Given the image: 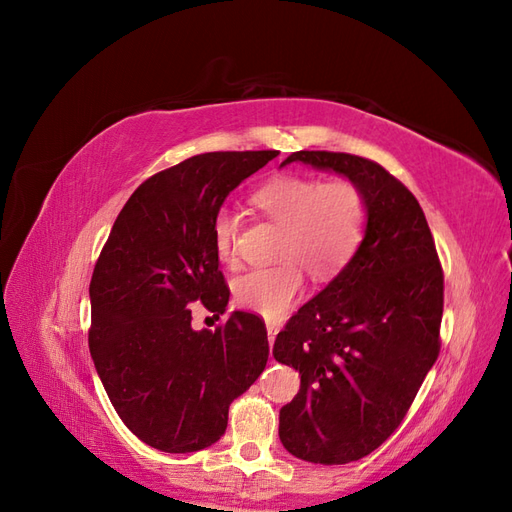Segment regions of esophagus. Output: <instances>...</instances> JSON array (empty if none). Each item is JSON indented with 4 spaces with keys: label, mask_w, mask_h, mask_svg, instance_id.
Listing matches in <instances>:
<instances>
[{
    "label": "esophagus",
    "mask_w": 512,
    "mask_h": 512,
    "mask_svg": "<svg viewBox=\"0 0 512 512\" xmlns=\"http://www.w3.org/2000/svg\"><path fill=\"white\" fill-rule=\"evenodd\" d=\"M267 333H269V344H273L275 342V335L280 333V322L267 320Z\"/></svg>",
    "instance_id": "1"
}]
</instances>
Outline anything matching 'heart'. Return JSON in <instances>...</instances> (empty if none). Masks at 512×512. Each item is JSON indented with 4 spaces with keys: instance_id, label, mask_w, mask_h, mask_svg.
<instances>
[{
    "instance_id": "heart-1",
    "label": "heart",
    "mask_w": 512,
    "mask_h": 512,
    "mask_svg": "<svg viewBox=\"0 0 512 512\" xmlns=\"http://www.w3.org/2000/svg\"><path fill=\"white\" fill-rule=\"evenodd\" d=\"M252 205L282 226L275 252L282 262L239 275L232 292L241 307L267 318L282 316L301 297L303 271L316 282H329L342 273L359 252L369 224L367 196L350 179L277 175L252 194ZM239 226V215L228 207L213 215L215 254L228 265L237 260Z\"/></svg>"
}]
</instances>
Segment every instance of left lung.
Masks as SVG:
<instances>
[{
    "mask_svg": "<svg viewBox=\"0 0 512 512\" xmlns=\"http://www.w3.org/2000/svg\"><path fill=\"white\" fill-rule=\"evenodd\" d=\"M288 162L359 183L369 224L359 252L277 333L275 361L301 389L280 410V440L294 457L339 466L391 438L440 354L444 273L414 194L374 160L297 151Z\"/></svg>",
    "mask_w": 512,
    "mask_h": 512,
    "instance_id": "1",
    "label": "left lung"
}]
</instances>
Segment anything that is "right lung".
Listing matches in <instances>:
<instances>
[{"mask_svg": "<svg viewBox=\"0 0 512 512\" xmlns=\"http://www.w3.org/2000/svg\"><path fill=\"white\" fill-rule=\"evenodd\" d=\"M277 153L211 151L160 170L123 205L94 267L91 359L121 421L158 451L218 442L230 404L267 365L265 320L235 312L215 331H194L190 303L213 318L226 312L213 215Z\"/></svg>", "mask_w": 512, "mask_h": 512, "instance_id": "add662e5", "label": "right lung"}]
</instances>
